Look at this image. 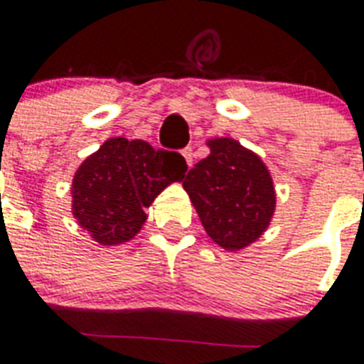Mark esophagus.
Instances as JSON below:
<instances>
[{"label":"esophagus","mask_w":364,"mask_h":364,"mask_svg":"<svg viewBox=\"0 0 364 364\" xmlns=\"http://www.w3.org/2000/svg\"><path fill=\"white\" fill-rule=\"evenodd\" d=\"M183 156H185V160H187V164H188V166H193V159H194L193 149H191V147L183 149Z\"/></svg>","instance_id":"1"}]
</instances>
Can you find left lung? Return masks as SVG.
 Listing matches in <instances>:
<instances>
[{
	"label": "left lung",
	"mask_w": 364,
	"mask_h": 364,
	"mask_svg": "<svg viewBox=\"0 0 364 364\" xmlns=\"http://www.w3.org/2000/svg\"><path fill=\"white\" fill-rule=\"evenodd\" d=\"M205 145L210 154L188 171L183 188L208 236L236 253L270 227L276 187L259 154L232 137H211Z\"/></svg>",
	"instance_id": "left-lung-1"
}]
</instances>
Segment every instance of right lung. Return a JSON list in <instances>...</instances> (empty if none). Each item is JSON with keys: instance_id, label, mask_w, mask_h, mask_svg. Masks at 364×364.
Listing matches in <instances>:
<instances>
[{"instance_id": "right-lung-1", "label": "right lung", "mask_w": 364, "mask_h": 364, "mask_svg": "<svg viewBox=\"0 0 364 364\" xmlns=\"http://www.w3.org/2000/svg\"><path fill=\"white\" fill-rule=\"evenodd\" d=\"M185 171L179 153L154 151L143 139L109 137L77 168L71 213L100 245L130 242L147 221L143 210L168 185L183 181Z\"/></svg>"}]
</instances>
